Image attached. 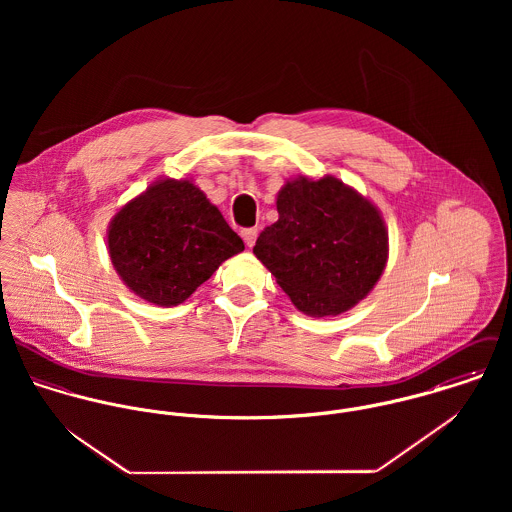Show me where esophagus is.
I'll return each mask as SVG.
<instances>
[{"label":"esophagus","mask_w":512,"mask_h":512,"mask_svg":"<svg viewBox=\"0 0 512 512\" xmlns=\"http://www.w3.org/2000/svg\"><path fill=\"white\" fill-rule=\"evenodd\" d=\"M258 232H260V230H258L256 226H254V228H244V230L240 232V234H242V240L246 242V246H248V248H252V246H254L256 238H258Z\"/></svg>","instance_id":"1"}]
</instances>
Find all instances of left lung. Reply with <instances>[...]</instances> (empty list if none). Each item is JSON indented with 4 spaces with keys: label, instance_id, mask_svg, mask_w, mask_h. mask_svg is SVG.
<instances>
[{
    "label": "left lung",
    "instance_id": "8db88e82",
    "mask_svg": "<svg viewBox=\"0 0 512 512\" xmlns=\"http://www.w3.org/2000/svg\"><path fill=\"white\" fill-rule=\"evenodd\" d=\"M278 220L254 254L309 317L341 315L365 299L388 262L378 207L333 175L295 177L280 189Z\"/></svg>",
    "mask_w": 512,
    "mask_h": 512
}]
</instances>
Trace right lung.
I'll return each mask as SVG.
<instances>
[{
    "mask_svg": "<svg viewBox=\"0 0 512 512\" xmlns=\"http://www.w3.org/2000/svg\"><path fill=\"white\" fill-rule=\"evenodd\" d=\"M108 254L130 292L173 307L244 250L242 238L191 179L161 177L110 220Z\"/></svg>",
    "mask_w": 512,
    "mask_h": 512,
    "instance_id": "1",
    "label": "right lung"
}]
</instances>
